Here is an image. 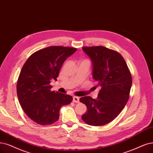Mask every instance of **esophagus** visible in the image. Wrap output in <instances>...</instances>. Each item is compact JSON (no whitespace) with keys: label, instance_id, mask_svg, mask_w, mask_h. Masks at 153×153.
I'll use <instances>...</instances> for the list:
<instances>
[{"label":"esophagus","instance_id":"34e87169","mask_svg":"<svg viewBox=\"0 0 153 153\" xmlns=\"http://www.w3.org/2000/svg\"><path fill=\"white\" fill-rule=\"evenodd\" d=\"M73 101L74 103H79V98L77 97H73Z\"/></svg>","mask_w":153,"mask_h":153}]
</instances>
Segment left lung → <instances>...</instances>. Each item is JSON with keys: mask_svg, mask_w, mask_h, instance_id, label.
I'll return each mask as SVG.
<instances>
[{"mask_svg": "<svg viewBox=\"0 0 153 153\" xmlns=\"http://www.w3.org/2000/svg\"><path fill=\"white\" fill-rule=\"evenodd\" d=\"M91 59L93 77L101 88L97 99L82 97L79 101L86 105L87 112L82 120L89 126H101L114 120L126 105L132 79L120 53L103 46L83 47Z\"/></svg>", "mask_w": 153, "mask_h": 153, "instance_id": "obj_1", "label": "left lung"}]
</instances>
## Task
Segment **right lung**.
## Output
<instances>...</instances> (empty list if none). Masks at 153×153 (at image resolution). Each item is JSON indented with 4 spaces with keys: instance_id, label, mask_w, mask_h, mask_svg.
<instances>
[{
    "instance_id": "1",
    "label": "right lung",
    "mask_w": 153,
    "mask_h": 153,
    "mask_svg": "<svg viewBox=\"0 0 153 153\" xmlns=\"http://www.w3.org/2000/svg\"><path fill=\"white\" fill-rule=\"evenodd\" d=\"M77 48L51 46L33 53L22 67L17 82V94L22 110L42 126L59 120L60 109L70 104L69 94L51 91V80L56 81L62 64Z\"/></svg>"
}]
</instances>
